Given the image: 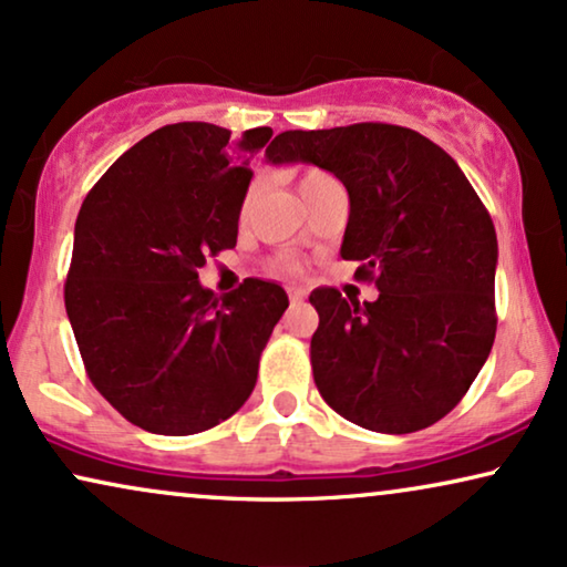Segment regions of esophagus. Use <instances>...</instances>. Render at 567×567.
<instances>
[{
  "label": "esophagus",
  "mask_w": 567,
  "mask_h": 567,
  "mask_svg": "<svg viewBox=\"0 0 567 567\" xmlns=\"http://www.w3.org/2000/svg\"><path fill=\"white\" fill-rule=\"evenodd\" d=\"M288 298H290V303H303L306 290L303 288H288Z\"/></svg>",
  "instance_id": "1"
}]
</instances>
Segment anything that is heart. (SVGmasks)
Returning a JSON list of instances; mask_svg holds the SVG:
<instances>
[{"label":"heart","mask_w":567,"mask_h":567,"mask_svg":"<svg viewBox=\"0 0 567 567\" xmlns=\"http://www.w3.org/2000/svg\"><path fill=\"white\" fill-rule=\"evenodd\" d=\"M329 178L331 176L327 171H319V168L303 171V173H300V181H298L300 194L308 192V188L323 184V181H329ZM275 271H279V275H298V264L292 259H279V261H275Z\"/></svg>","instance_id":"obj_1"}]
</instances>
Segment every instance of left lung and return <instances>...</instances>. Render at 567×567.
Segmentation results:
<instances>
[{
    "label": "left lung",
    "mask_w": 567,
    "mask_h": 567,
    "mask_svg": "<svg viewBox=\"0 0 567 567\" xmlns=\"http://www.w3.org/2000/svg\"><path fill=\"white\" fill-rule=\"evenodd\" d=\"M269 163H313L350 194L342 259L375 282L360 303L311 292L313 381L323 402L375 433H414L454 410L495 342L497 238L454 157L394 124L282 132Z\"/></svg>",
    "instance_id": "1"
}]
</instances>
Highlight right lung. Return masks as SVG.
Listing matches in <instances>:
<instances>
[{
	"label": "right lung",
	"mask_w": 567,
	"mask_h": 567,
	"mask_svg": "<svg viewBox=\"0 0 567 567\" xmlns=\"http://www.w3.org/2000/svg\"><path fill=\"white\" fill-rule=\"evenodd\" d=\"M271 137L181 121L126 150L90 188L74 223L64 306L93 386L132 425L192 435L236 414L288 308L248 277L215 296L207 256L236 246L251 168Z\"/></svg>",
	"instance_id": "obj_1"
}]
</instances>
